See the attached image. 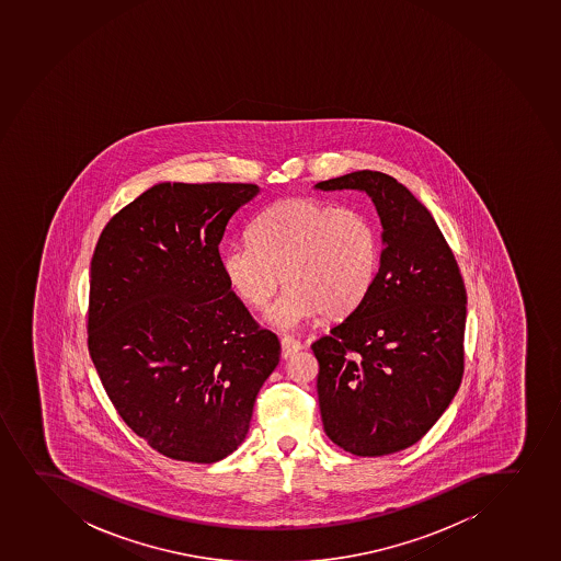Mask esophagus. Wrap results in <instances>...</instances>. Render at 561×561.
Instances as JSON below:
<instances>
[{
  "label": "esophagus",
  "mask_w": 561,
  "mask_h": 561,
  "mask_svg": "<svg viewBox=\"0 0 561 561\" xmlns=\"http://www.w3.org/2000/svg\"><path fill=\"white\" fill-rule=\"evenodd\" d=\"M301 348H304V346H301V343H298L296 339H282V357H284V359H289V357L295 356L296 352H300Z\"/></svg>",
  "instance_id": "obj_1"
}]
</instances>
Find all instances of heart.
Listing matches in <instances>:
<instances>
[{
	"instance_id": "b5f03b06",
	"label": "heart",
	"mask_w": 561,
	"mask_h": 561,
	"mask_svg": "<svg viewBox=\"0 0 561 561\" xmlns=\"http://www.w3.org/2000/svg\"><path fill=\"white\" fill-rule=\"evenodd\" d=\"M252 242L220 253L229 290L248 308L263 309L282 284L289 285L268 311V324L290 330L322 314L339 319L365 300L380 266V233L365 213L319 198L276 202L255 218Z\"/></svg>"
}]
</instances>
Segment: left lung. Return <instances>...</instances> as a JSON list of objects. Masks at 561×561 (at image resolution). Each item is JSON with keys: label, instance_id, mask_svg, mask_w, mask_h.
I'll return each mask as SVG.
<instances>
[{"label": "left lung", "instance_id": "1", "mask_svg": "<svg viewBox=\"0 0 561 561\" xmlns=\"http://www.w3.org/2000/svg\"><path fill=\"white\" fill-rule=\"evenodd\" d=\"M317 191H362L381 222L380 268L365 300L311 344L324 432L356 456L422 439L463 376L467 293L428 209L391 175L357 170Z\"/></svg>", "mask_w": 561, "mask_h": 561}]
</instances>
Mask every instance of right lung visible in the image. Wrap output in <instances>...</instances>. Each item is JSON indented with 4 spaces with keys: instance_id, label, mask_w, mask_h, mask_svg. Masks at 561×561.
I'll list each match as a JSON object with an SVG mask.
<instances>
[{
    "instance_id": "obj_1",
    "label": "right lung",
    "mask_w": 561,
    "mask_h": 561,
    "mask_svg": "<svg viewBox=\"0 0 561 561\" xmlns=\"http://www.w3.org/2000/svg\"><path fill=\"white\" fill-rule=\"evenodd\" d=\"M250 183H157L108 220L91 263L89 352L118 415L167 458L215 463L247 437L279 363L220 272Z\"/></svg>"
}]
</instances>
